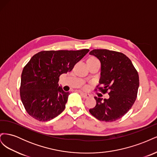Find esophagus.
<instances>
[{
    "mask_svg": "<svg viewBox=\"0 0 157 157\" xmlns=\"http://www.w3.org/2000/svg\"><path fill=\"white\" fill-rule=\"evenodd\" d=\"M80 95L84 98H89L90 97V95L88 94H86V93H83V92H80Z\"/></svg>",
    "mask_w": 157,
    "mask_h": 157,
    "instance_id": "esophagus-1",
    "label": "esophagus"
}]
</instances>
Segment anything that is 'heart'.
<instances>
[{"label":"heart","mask_w":157,"mask_h":157,"mask_svg":"<svg viewBox=\"0 0 157 157\" xmlns=\"http://www.w3.org/2000/svg\"><path fill=\"white\" fill-rule=\"evenodd\" d=\"M90 59H95V58H90Z\"/></svg>","instance_id":"b5f03b06"}]
</instances>
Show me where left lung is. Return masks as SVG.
I'll use <instances>...</instances> for the list:
<instances>
[{"mask_svg":"<svg viewBox=\"0 0 157 157\" xmlns=\"http://www.w3.org/2000/svg\"><path fill=\"white\" fill-rule=\"evenodd\" d=\"M90 55L101 63L99 90H109V99L94 97L96 105L89 111L99 121L113 122L122 117L134 103L139 88V75L131 60L124 54L106 49H95Z\"/></svg>","mask_w":157,"mask_h":157,"instance_id":"8db88e82","label":"left lung"}]
</instances>
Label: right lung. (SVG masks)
I'll return each mask as SVG.
<instances>
[{
	"label": "right lung",
	"instance_id": "right-lung-1",
	"mask_svg": "<svg viewBox=\"0 0 157 157\" xmlns=\"http://www.w3.org/2000/svg\"><path fill=\"white\" fill-rule=\"evenodd\" d=\"M89 52L42 51L23 68L20 87L21 101L28 114L39 121H48L63 111L69 92L59 86V77L73 69Z\"/></svg>",
	"mask_w": 157,
	"mask_h": 157
}]
</instances>
